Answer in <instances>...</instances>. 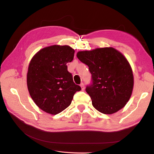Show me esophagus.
Returning a JSON list of instances; mask_svg holds the SVG:
<instances>
[{
	"label": "esophagus",
	"instance_id": "obj_1",
	"mask_svg": "<svg viewBox=\"0 0 154 154\" xmlns=\"http://www.w3.org/2000/svg\"><path fill=\"white\" fill-rule=\"evenodd\" d=\"M81 87V89L83 90L84 89H85V84H84L83 83H81V85H80Z\"/></svg>",
	"mask_w": 154,
	"mask_h": 154
}]
</instances>
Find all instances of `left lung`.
<instances>
[{"label": "left lung", "mask_w": 154, "mask_h": 154, "mask_svg": "<svg viewBox=\"0 0 154 154\" xmlns=\"http://www.w3.org/2000/svg\"><path fill=\"white\" fill-rule=\"evenodd\" d=\"M77 58L89 67L91 82L86 92L99 112L112 114L125 106L131 97L134 75L127 59L112 47L79 51Z\"/></svg>", "instance_id": "obj_1"}]
</instances>
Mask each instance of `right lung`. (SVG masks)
<instances>
[{"instance_id": "1", "label": "right lung", "mask_w": 154, "mask_h": 154, "mask_svg": "<svg viewBox=\"0 0 154 154\" xmlns=\"http://www.w3.org/2000/svg\"><path fill=\"white\" fill-rule=\"evenodd\" d=\"M74 53L69 46L53 45L39 51L30 62L27 87L32 100L45 112L61 113L81 90L67 70V63L73 61Z\"/></svg>"}]
</instances>
